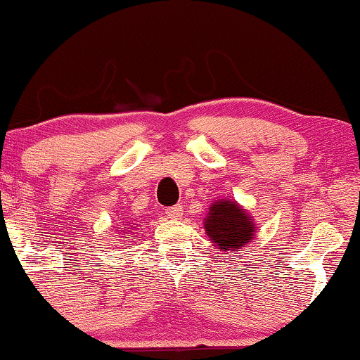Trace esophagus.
Segmentation results:
<instances>
[{"instance_id": "obj_1", "label": "esophagus", "mask_w": 360, "mask_h": 360, "mask_svg": "<svg viewBox=\"0 0 360 360\" xmlns=\"http://www.w3.org/2000/svg\"><path fill=\"white\" fill-rule=\"evenodd\" d=\"M165 214L169 216V218L179 219L180 216L184 214V208H181V205H174V206H169V208H165Z\"/></svg>"}]
</instances>
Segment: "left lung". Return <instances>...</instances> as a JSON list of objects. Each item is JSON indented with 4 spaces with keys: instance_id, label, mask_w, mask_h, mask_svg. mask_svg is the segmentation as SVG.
<instances>
[{
    "instance_id": "1",
    "label": "left lung",
    "mask_w": 360,
    "mask_h": 360,
    "mask_svg": "<svg viewBox=\"0 0 360 360\" xmlns=\"http://www.w3.org/2000/svg\"><path fill=\"white\" fill-rule=\"evenodd\" d=\"M205 229L210 239L224 250L244 248L255 233L254 221L234 201H218L210 208L205 219Z\"/></svg>"
}]
</instances>
